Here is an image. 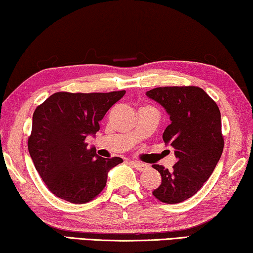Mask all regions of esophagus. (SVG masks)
<instances>
[{
  "label": "esophagus",
  "instance_id": "obj_1",
  "mask_svg": "<svg viewBox=\"0 0 253 253\" xmlns=\"http://www.w3.org/2000/svg\"><path fill=\"white\" fill-rule=\"evenodd\" d=\"M130 164H131V165H133L137 170H145V169H148V167H149V166L147 165V164L138 163V162H135V161H131Z\"/></svg>",
  "mask_w": 253,
  "mask_h": 253
}]
</instances>
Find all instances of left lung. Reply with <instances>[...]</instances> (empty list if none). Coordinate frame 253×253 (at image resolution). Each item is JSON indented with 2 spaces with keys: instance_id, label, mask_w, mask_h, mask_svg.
I'll use <instances>...</instances> for the list:
<instances>
[{
  "instance_id": "left-lung-1",
  "label": "left lung",
  "mask_w": 253,
  "mask_h": 253,
  "mask_svg": "<svg viewBox=\"0 0 253 253\" xmlns=\"http://www.w3.org/2000/svg\"><path fill=\"white\" fill-rule=\"evenodd\" d=\"M145 95L169 116L163 140L174 148L177 158L169 170L152 165L162 175L161 186L152 195L166 204H176L201 189L221 157V115L216 103L199 87H159Z\"/></svg>"
}]
</instances>
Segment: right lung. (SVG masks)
<instances>
[{
    "instance_id": "add662e5",
    "label": "right lung",
    "mask_w": 253,
    "mask_h": 253,
    "mask_svg": "<svg viewBox=\"0 0 253 253\" xmlns=\"http://www.w3.org/2000/svg\"><path fill=\"white\" fill-rule=\"evenodd\" d=\"M125 90L111 92H55L33 113L28 151L45 186L57 197L84 204L104 189L109 170L123 163L103 158L87 136H95L98 123Z\"/></svg>"
}]
</instances>
